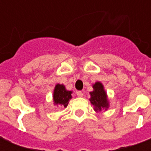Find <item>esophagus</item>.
<instances>
[{
  "label": "esophagus",
  "mask_w": 151,
  "mask_h": 151,
  "mask_svg": "<svg viewBox=\"0 0 151 151\" xmlns=\"http://www.w3.org/2000/svg\"><path fill=\"white\" fill-rule=\"evenodd\" d=\"M76 93H77V95H78V97H82V96H83V93H82V91H77Z\"/></svg>",
  "instance_id": "obj_1"
}]
</instances>
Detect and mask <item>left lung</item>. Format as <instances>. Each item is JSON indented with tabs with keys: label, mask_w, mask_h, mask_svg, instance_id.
I'll list each match as a JSON object with an SVG mask.
<instances>
[{
	"label": "left lung",
	"mask_w": 151,
	"mask_h": 151,
	"mask_svg": "<svg viewBox=\"0 0 151 151\" xmlns=\"http://www.w3.org/2000/svg\"><path fill=\"white\" fill-rule=\"evenodd\" d=\"M93 89L94 91L90 92V101L94 106V110L95 111H101L104 109L106 111L109 107V102L104 86L101 82H97L93 85Z\"/></svg>",
	"instance_id": "left-lung-1"
}]
</instances>
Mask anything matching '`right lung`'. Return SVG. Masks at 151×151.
I'll list each match as a JSON object with an SVG mask.
<instances>
[{
  "label": "right lung",
  "mask_w": 151,
  "mask_h": 151,
  "mask_svg": "<svg viewBox=\"0 0 151 151\" xmlns=\"http://www.w3.org/2000/svg\"><path fill=\"white\" fill-rule=\"evenodd\" d=\"M72 91H67L63 84H56L53 92V102L55 105H61L66 108L72 99Z\"/></svg>",
  "instance_id": "right-lung-1"
}]
</instances>
